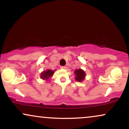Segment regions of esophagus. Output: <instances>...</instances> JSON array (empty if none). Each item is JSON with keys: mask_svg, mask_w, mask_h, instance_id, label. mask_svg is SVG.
Returning a JSON list of instances; mask_svg holds the SVG:
<instances>
[{"mask_svg": "<svg viewBox=\"0 0 129 129\" xmlns=\"http://www.w3.org/2000/svg\"><path fill=\"white\" fill-rule=\"evenodd\" d=\"M60 69H66V67H65V66H60Z\"/></svg>", "mask_w": 129, "mask_h": 129, "instance_id": "1", "label": "esophagus"}]
</instances>
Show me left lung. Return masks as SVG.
Returning a JSON list of instances; mask_svg holds the SVG:
<instances>
[{
	"label": "left lung",
	"mask_w": 129,
	"mask_h": 129,
	"mask_svg": "<svg viewBox=\"0 0 129 129\" xmlns=\"http://www.w3.org/2000/svg\"><path fill=\"white\" fill-rule=\"evenodd\" d=\"M75 74L76 75V78L75 79L79 82H81L82 80L84 79V78L85 76V73L82 70L79 69L76 70L75 71Z\"/></svg>",
	"instance_id": "1"
}]
</instances>
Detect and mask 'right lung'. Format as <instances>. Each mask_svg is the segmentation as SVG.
I'll return each mask as SVG.
<instances>
[{
  "mask_svg": "<svg viewBox=\"0 0 129 129\" xmlns=\"http://www.w3.org/2000/svg\"><path fill=\"white\" fill-rule=\"evenodd\" d=\"M54 72V71L51 70H48L45 71V72H43L41 73V78H42L43 79H48V78H50V77L53 76Z\"/></svg>",
  "mask_w": 129,
  "mask_h": 129,
  "instance_id": "obj_1",
  "label": "right lung"
}]
</instances>
